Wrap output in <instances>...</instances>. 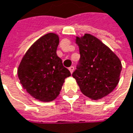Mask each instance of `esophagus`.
Listing matches in <instances>:
<instances>
[{"mask_svg": "<svg viewBox=\"0 0 133 133\" xmlns=\"http://www.w3.org/2000/svg\"><path fill=\"white\" fill-rule=\"evenodd\" d=\"M69 70L70 71V72H71V73H72V72H73V71H74V66H71L69 68Z\"/></svg>", "mask_w": 133, "mask_h": 133, "instance_id": "esophagus-1", "label": "esophagus"}]
</instances>
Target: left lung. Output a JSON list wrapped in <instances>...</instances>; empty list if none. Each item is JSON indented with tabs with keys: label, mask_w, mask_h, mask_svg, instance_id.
<instances>
[{
	"label": "left lung",
	"mask_w": 133,
	"mask_h": 133,
	"mask_svg": "<svg viewBox=\"0 0 133 133\" xmlns=\"http://www.w3.org/2000/svg\"><path fill=\"white\" fill-rule=\"evenodd\" d=\"M81 58L72 73L83 94L98 100L113 91L119 82L120 59L99 39L90 34L76 37Z\"/></svg>",
	"instance_id": "1"
}]
</instances>
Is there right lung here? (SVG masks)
Returning <instances> with one entry per match:
<instances>
[{
  "label": "right lung",
  "instance_id": "1",
  "mask_svg": "<svg viewBox=\"0 0 133 133\" xmlns=\"http://www.w3.org/2000/svg\"><path fill=\"white\" fill-rule=\"evenodd\" d=\"M58 44L56 34L42 36L30 46L18 66V78L23 89L41 101L55 99L65 78L71 75L57 55Z\"/></svg>",
  "mask_w": 133,
  "mask_h": 133
}]
</instances>
